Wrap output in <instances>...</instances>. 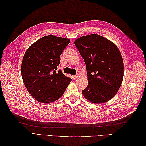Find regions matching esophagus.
I'll use <instances>...</instances> for the list:
<instances>
[{"label":"esophagus","instance_id":"34e87169","mask_svg":"<svg viewBox=\"0 0 146 146\" xmlns=\"http://www.w3.org/2000/svg\"><path fill=\"white\" fill-rule=\"evenodd\" d=\"M77 75H76V76H73L72 77V78L74 79V80H75V79H76L77 78Z\"/></svg>","mask_w":146,"mask_h":146}]
</instances>
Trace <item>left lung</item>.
<instances>
[{
    "label": "left lung",
    "mask_w": 146,
    "mask_h": 146,
    "mask_svg": "<svg viewBox=\"0 0 146 146\" xmlns=\"http://www.w3.org/2000/svg\"><path fill=\"white\" fill-rule=\"evenodd\" d=\"M74 44L86 64L88 83L82 91L84 97L94 104L111 99L123 77V60L117 47L97 34L79 38Z\"/></svg>",
    "instance_id": "obj_1"
}]
</instances>
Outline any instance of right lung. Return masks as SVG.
<instances>
[{
  "instance_id": "add662e5",
  "label": "right lung",
  "mask_w": 146,
  "mask_h": 146,
  "mask_svg": "<svg viewBox=\"0 0 146 146\" xmlns=\"http://www.w3.org/2000/svg\"><path fill=\"white\" fill-rule=\"evenodd\" d=\"M69 42V39L48 35L31 45L24 54L22 78L28 92L39 102L60 99L71 81L61 70L56 71L60 56Z\"/></svg>"
}]
</instances>
